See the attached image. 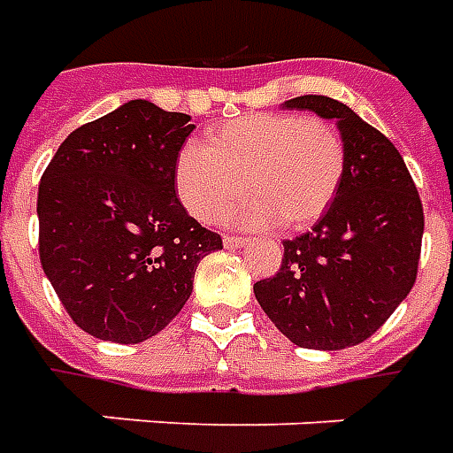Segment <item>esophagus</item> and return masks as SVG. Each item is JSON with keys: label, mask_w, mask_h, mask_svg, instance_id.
Here are the masks:
<instances>
[{"label": "esophagus", "mask_w": 453, "mask_h": 453, "mask_svg": "<svg viewBox=\"0 0 453 453\" xmlns=\"http://www.w3.org/2000/svg\"><path fill=\"white\" fill-rule=\"evenodd\" d=\"M246 242L249 239H243V236H224V246L226 249H242V246H246Z\"/></svg>", "instance_id": "34e87169"}]
</instances>
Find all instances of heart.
<instances>
[{"mask_svg": "<svg viewBox=\"0 0 453 453\" xmlns=\"http://www.w3.org/2000/svg\"><path fill=\"white\" fill-rule=\"evenodd\" d=\"M344 165V139L329 121L261 111L211 129L204 146L188 143L175 160V190L204 224H219L242 192H251L236 219L297 232L334 200Z\"/></svg>", "mask_w": 453, "mask_h": 453, "instance_id": "1", "label": "heart"}]
</instances>
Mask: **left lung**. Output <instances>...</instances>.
<instances>
[{
  "mask_svg": "<svg viewBox=\"0 0 453 453\" xmlns=\"http://www.w3.org/2000/svg\"><path fill=\"white\" fill-rule=\"evenodd\" d=\"M283 107L336 119L344 178L312 232L283 242L280 271L253 293L293 344L339 351L378 332L412 290L425 211L403 156L354 109L324 95Z\"/></svg>",
  "mask_w": 453,
  "mask_h": 453,
  "instance_id": "obj_1",
  "label": "left lung"
}]
</instances>
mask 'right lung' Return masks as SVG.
<instances>
[{
  "label": "right lung",
  "instance_id": "right-lung-1",
  "mask_svg": "<svg viewBox=\"0 0 453 453\" xmlns=\"http://www.w3.org/2000/svg\"><path fill=\"white\" fill-rule=\"evenodd\" d=\"M188 114L131 99L67 136L38 185V253L82 332L139 344L190 300L197 263L219 234L175 195Z\"/></svg>",
  "mask_w": 453,
  "mask_h": 453
}]
</instances>
